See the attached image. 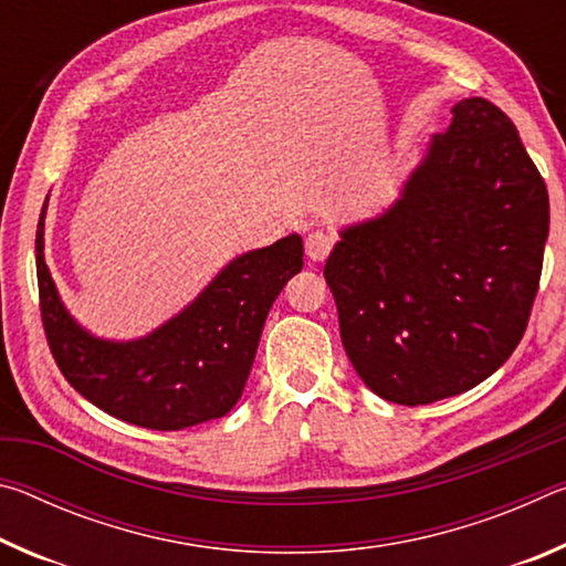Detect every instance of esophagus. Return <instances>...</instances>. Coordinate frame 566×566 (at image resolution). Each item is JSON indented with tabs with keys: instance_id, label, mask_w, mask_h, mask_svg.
<instances>
[{
	"instance_id": "34e87169",
	"label": "esophagus",
	"mask_w": 566,
	"mask_h": 566,
	"mask_svg": "<svg viewBox=\"0 0 566 566\" xmlns=\"http://www.w3.org/2000/svg\"><path fill=\"white\" fill-rule=\"evenodd\" d=\"M334 247V237L327 232H312L310 237L304 239V249H306V256H310L312 262H324L329 256Z\"/></svg>"
}]
</instances>
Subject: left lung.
<instances>
[{"mask_svg":"<svg viewBox=\"0 0 566 566\" xmlns=\"http://www.w3.org/2000/svg\"><path fill=\"white\" fill-rule=\"evenodd\" d=\"M547 234V187L512 119L457 102L397 202L342 229L324 264L364 385L417 407L492 377L524 337Z\"/></svg>","mask_w":566,"mask_h":566,"instance_id":"8db88e82","label":"left lung"}]
</instances>
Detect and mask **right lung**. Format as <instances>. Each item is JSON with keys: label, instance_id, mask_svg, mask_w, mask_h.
I'll list each match as a JSON object with an SVG mask.
<instances>
[{"label": "right lung", "instance_id": "add662e5", "mask_svg": "<svg viewBox=\"0 0 566 566\" xmlns=\"http://www.w3.org/2000/svg\"><path fill=\"white\" fill-rule=\"evenodd\" d=\"M44 214L46 202L36 224L40 310L64 379L107 415L157 432L224 417L242 397L266 314L302 270V237L239 254L161 327L114 342L94 337L62 304L44 262Z\"/></svg>", "mask_w": 566, "mask_h": 566}]
</instances>
